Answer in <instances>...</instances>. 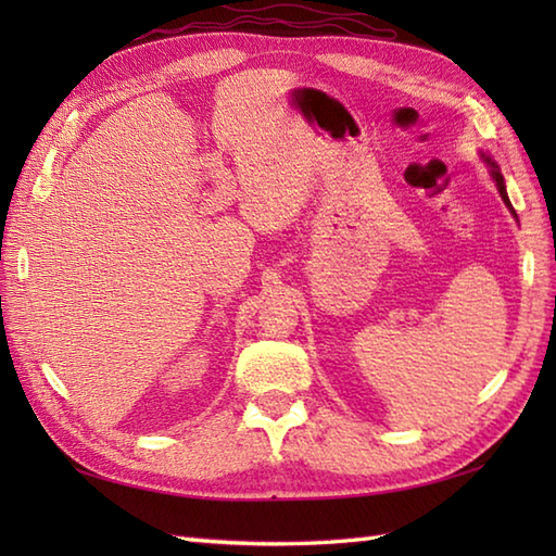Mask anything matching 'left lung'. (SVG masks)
Listing matches in <instances>:
<instances>
[{
    "mask_svg": "<svg viewBox=\"0 0 556 556\" xmlns=\"http://www.w3.org/2000/svg\"><path fill=\"white\" fill-rule=\"evenodd\" d=\"M482 155V160L488 162V167H490V174H492V179H494V184H497V191H500V195H502V200L506 203V207L511 210V215L516 217V210L511 207V200H509V195H506V186H504V176H502V172H500V167H497V162H492L485 152H480Z\"/></svg>",
    "mask_w": 556,
    "mask_h": 556,
    "instance_id": "left-lung-1",
    "label": "left lung"
}]
</instances>
